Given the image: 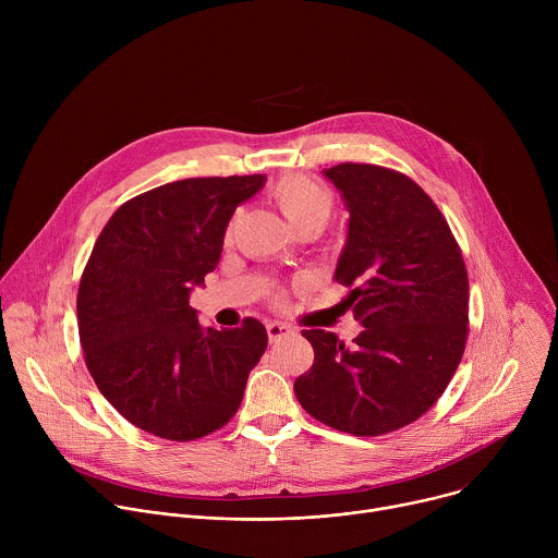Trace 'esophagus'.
Wrapping results in <instances>:
<instances>
[{
	"label": "esophagus",
	"mask_w": 558,
	"mask_h": 558,
	"mask_svg": "<svg viewBox=\"0 0 558 558\" xmlns=\"http://www.w3.org/2000/svg\"><path fill=\"white\" fill-rule=\"evenodd\" d=\"M267 336H269V342H280L282 338L293 336V329L282 325V323H269L267 325Z\"/></svg>",
	"instance_id": "34e87169"
}]
</instances>
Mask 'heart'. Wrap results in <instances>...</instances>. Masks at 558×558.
I'll use <instances>...</instances> for the list:
<instances>
[{
	"label": "heart",
	"mask_w": 558,
	"mask_h": 558,
	"mask_svg": "<svg viewBox=\"0 0 558 558\" xmlns=\"http://www.w3.org/2000/svg\"><path fill=\"white\" fill-rule=\"evenodd\" d=\"M274 198L295 231L304 227L325 229L336 211L333 194L304 177H287L274 187Z\"/></svg>",
	"instance_id": "obj_1"
}]
</instances>
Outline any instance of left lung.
Segmentation results:
<instances>
[{
	"label": "left lung",
	"instance_id": "obj_1",
	"mask_svg": "<svg viewBox=\"0 0 558 558\" xmlns=\"http://www.w3.org/2000/svg\"><path fill=\"white\" fill-rule=\"evenodd\" d=\"M323 174L349 209L333 280L351 289L364 331L351 347L302 331L315 357L293 390L317 422L375 437L422 417L452 379L468 336V274L446 218L409 177L364 163Z\"/></svg>",
	"mask_w": 558,
	"mask_h": 558
}]
</instances>
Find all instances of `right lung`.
Here are the masks:
<instances>
[{"label": "right lung", "mask_w": 558, "mask_h": 558, "mask_svg": "<svg viewBox=\"0 0 558 558\" xmlns=\"http://www.w3.org/2000/svg\"><path fill=\"white\" fill-rule=\"evenodd\" d=\"M265 174L183 179L123 203L86 265L78 340L106 400L136 428L172 441L205 437L238 411L267 349L263 323H198L194 287L216 269L235 207Z\"/></svg>", "instance_id": "right-lung-1"}]
</instances>
